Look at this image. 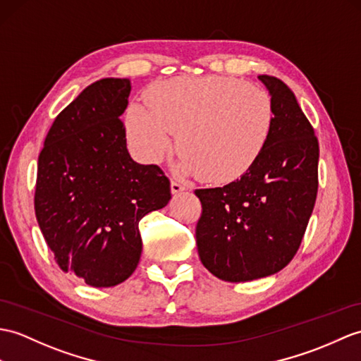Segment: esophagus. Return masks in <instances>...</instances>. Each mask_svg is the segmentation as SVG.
Returning <instances> with one entry per match:
<instances>
[{
  "label": "esophagus",
  "instance_id": "esophagus-1",
  "mask_svg": "<svg viewBox=\"0 0 361 361\" xmlns=\"http://www.w3.org/2000/svg\"><path fill=\"white\" fill-rule=\"evenodd\" d=\"M171 190H172V194H180V192H183V190H188V186H186V184H183L181 181L172 180L171 181Z\"/></svg>",
  "mask_w": 361,
  "mask_h": 361
}]
</instances>
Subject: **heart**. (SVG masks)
<instances>
[{"label":"heart","mask_w":361,"mask_h":361,"mask_svg":"<svg viewBox=\"0 0 361 361\" xmlns=\"http://www.w3.org/2000/svg\"><path fill=\"white\" fill-rule=\"evenodd\" d=\"M147 106H129L128 140L141 160L160 163L177 132L181 169L212 184L245 175L269 140L275 107L266 89L223 75L155 82Z\"/></svg>","instance_id":"b5f03b06"}]
</instances>
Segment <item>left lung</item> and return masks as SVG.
Listing matches in <instances>:
<instances>
[{
    "label": "left lung",
    "instance_id": "left-lung-1",
    "mask_svg": "<svg viewBox=\"0 0 361 361\" xmlns=\"http://www.w3.org/2000/svg\"><path fill=\"white\" fill-rule=\"evenodd\" d=\"M275 107L269 140L255 164L223 188L195 189L197 247L224 281H250L288 266L305 237L318 192V140L284 82L259 75Z\"/></svg>",
    "mask_w": 361,
    "mask_h": 361
}]
</instances>
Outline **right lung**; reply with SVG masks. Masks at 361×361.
<instances>
[{"label":"right lung","mask_w":361,"mask_h":361,"mask_svg":"<svg viewBox=\"0 0 361 361\" xmlns=\"http://www.w3.org/2000/svg\"><path fill=\"white\" fill-rule=\"evenodd\" d=\"M128 78L92 82L58 114L38 157L35 215L55 262L94 288H111L137 269L140 220L171 200L160 166L138 164L120 115Z\"/></svg>","instance_id":"1"}]
</instances>
